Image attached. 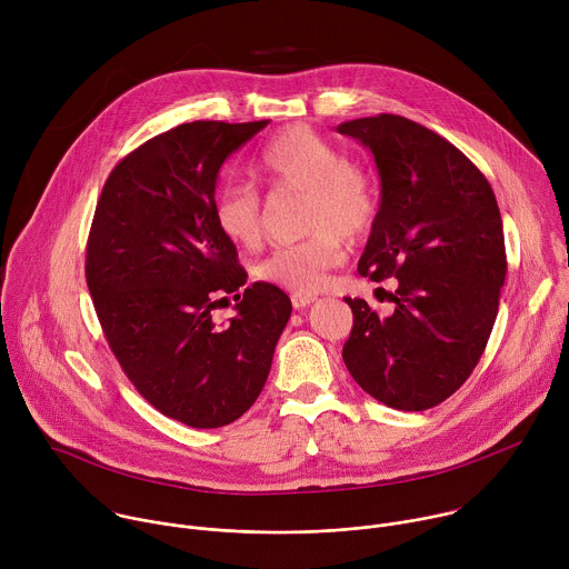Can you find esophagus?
<instances>
[{
	"mask_svg": "<svg viewBox=\"0 0 569 569\" xmlns=\"http://www.w3.org/2000/svg\"><path fill=\"white\" fill-rule=\"evenodd\" d=\"M312 301H315V297H312V295H292V306H295L297 310L308 308Z\"/></svg>",
	"mask_w": 569,
	"mask_h": 569,
	"instance_id": "1",
	"label": "esophagus"
}]
</instances>
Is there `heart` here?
<instances>
[{
  "instance_id": "1",
  "label": "heart",
  "mask_w": 569,
  "mask_h": 569,
  "mask_svg": "<svg viewBox=\"0 0 569 569\" xmlns=\"http://www.w3.org/2000/svg\"><path fill=\"white\" fill-rule=\"evenodd\" d=\"M259 171L272 191L306 193L303 229L308 238L274 248L254 277L295 295H315L345 259V238H365L378 218V191L371 176L347 161L345 152L308 126L281 130L259 154ZM213 220L236 246L252 250L263 238V202L246 182H227L213 200Z\"/></svg>"
}]
</instances>
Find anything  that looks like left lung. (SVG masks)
I'll return each mask as SVG.
<instances>
[{"label":"left lung","instance_id":"left-lung-1","mask_svg":"<svg viewBox=\"0 0 569 569\" xmlns=\"http://www.w3.org/2000/svg\"><path fill=\"white\" fill-rule=\"evenodd\" d=\"M365 143L380 176V209L358 272L398 279L393 312L345 297L353 329L342 358L387 408L423 412L452 396L491 338L507 277L496 193L448 139L398 114L338 126Z\"/></svg>","mask_w":569,"mask_h":569}]
</instances>
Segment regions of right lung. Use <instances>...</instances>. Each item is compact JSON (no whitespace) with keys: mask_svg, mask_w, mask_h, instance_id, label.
Wrapping results in <instances>:
<instances>
[{"mask_svg":"<svg viewBox=\"0 0 569 569\" xmlns=\"http://www.w3.org/2000/svg\"><path fill=\"white\" fill-rule=\"evenodd\" d=\"M270 121H193L161 132L112 169L97 202L86 279L106 340L134 389L189 428H222L259 398L288 295L242 290L233 242L213 220L224 159ZM233 293L224 328L210 310Z\"/></svg>","mask_w":569,"mask_h":569,"instance_id":"right-lung-1","label":"right lung"}]
</instances>
